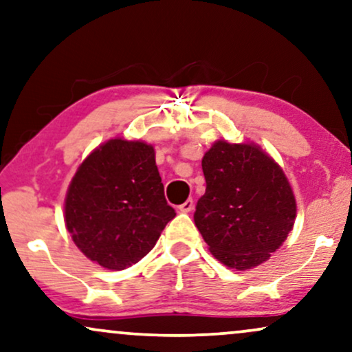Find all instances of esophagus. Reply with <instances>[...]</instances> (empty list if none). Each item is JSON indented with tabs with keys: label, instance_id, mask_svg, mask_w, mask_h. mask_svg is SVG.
Instances as JSON below:
<instances>
[{
	"label": "esophagus",
	"instance_id": "obj_1",
	"mask_svg": "<svg viewBox=\"0 0 352 352\" xmlns=\"http://www.w3.org/2000/svg\"><path fill=\"white\" fill-rule=\"evenodd\" d=\"M177 208H179V212H182V213L192 212V210H194V200H192V199H187L186 202L181 204Z\"/></svg>",
	"mask_w": 352,
	"mask_h": 352
}]
</instances>
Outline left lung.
Masks as SVG:
<instances>
[{"label": "left lung", "mask_w": 352, "mask_h": 352, "mask_svg": "<svg viewBox=\"0 0 352 352\" xmlns=\"http://www.w3.org/2000/svg\"><path fill=\"white\" fill-rule=\"evenodd\" d=\"M205 194L194 221L213 257L236 270L270 258L296 220V199L280 165L255 144L218 140L204 155Z\"/></svg>", "instance_id": "1"}]
</instances>
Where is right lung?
I'll list each match as a JSON object with an SVG mask.
<instances>
[{
    "instance_id": "add662e5",
    "label": "right lung",
    "mask_w": 352,
    "mask_h": 352,
    "mask_svg": "<svg viewBox=\"0 0 352 352\" xmlns=\"http://www.w3.org/2000/svg\"><path fill=\"white\" fill-rule=\"evenodd\" d=\"M175 217L152 145L120 137L82 162L65 200L74 244L108 270H124L145 257Z\"/></svg>"
}]
</instances>
